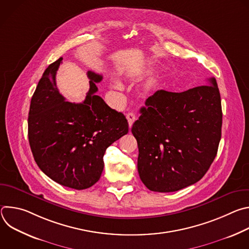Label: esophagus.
I'll use <instances>...</instances> for the list:
<instances>
[{
	"mask_svg": "<svg viewBox=\"0 0 249 249\" xmlns=\"http://www.w3.org/2000/svg\"><path fill=\"white\" fill-rule=\"evenodd\" d=\"M126 118H127V120H128L129 127L131 128V127H132V125H133V123H134V122H135V120L137 119V117H136L135 113H133V112H129V113L126 115Z\"/></svg>",
	"mask_w": 249,
	"mask_h": 249,
	"instance_id": "34e87169",
	"label": "esophagus"
}]
</instances>
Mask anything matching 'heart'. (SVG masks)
<instances>
[{
	"label": "heart",
	"mask_w": 249,
	"mask_h": 249,
	"mask_svg": "<svg viewBox=\"0 0 249 249\" xmlns=\"http://www.w3.org/2000/svg\"><path fill=\"white\" fill-rule=\"evenodd\" d=\"M159 80H160V77L158 75H153L148 81L147 83L145 84L144 86V89H143V92L145 95H150L152 94L154 91H156L157 88H158V84H159ZM111 88L115 90H121L122 89V86L116 82V81H113L111 83Z\"/></svg>",
	"instance_id": "heart-1"
}]
</instances>
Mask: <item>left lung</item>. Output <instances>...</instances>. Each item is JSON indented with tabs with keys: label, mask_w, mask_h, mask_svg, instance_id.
Instances as JSON below:
<instances>
[{
	"label": "left lung",
	"mask_w": 249,
	"mask_h": 249,
	"mask_svg": "<svg viewBox=\"0 0 249 249\" xmlns=\"http://www.w3.org/2000/svg\"><path fill=\"white\" fill-rule=\"evenodd\" d=\"M131 129L138 171L147 188L174 192L199 181L214 161L222 136L217 82L182 92L156 91Z\"/></svg>",
	"instance_id": "8db88e82"
}]
</instances>
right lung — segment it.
Returning a JSON list of instances; mask_svg holds the SVG:
<instances>
[{
  "label": "right lung",
  "instance_id": "right-lung-1",
  "mask_svg": "<svg viewBox=\"0 0 249 249\" xmlns=\"http://www.w3.org/2000/svg\"><path fill=\"white\" fill-rule=\"evenodd\" d=\"M63 58L50 64L38 82L28 113V141L39 168L55 182L77 190L96 183L104 153L128 133L123 113L94 94L102 76L88 72L89 89L81 103L66 101L56 73Z\"/></svg>",
  "mask_w": 249,
  "mask_h": 249
}]
</instances>
